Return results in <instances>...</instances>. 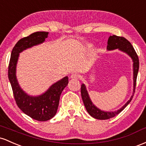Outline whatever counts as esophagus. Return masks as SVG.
Here are the masks:
<instances>
[{"instance_id":"34e87169","label":"esophagus","mask_w":146,"mask_h":146,"mask_svg":"<svg viewBox=\"0 0 146 146\" xmlns=\"http://www.w3.org/2000/svg\"><path fill=\"white\" fill-rule=\"evenodd\" d=\"M70 78H71L72 79H78V75L77 74H72L71 75V76H70Z\"/></svg>"}]
</instances>
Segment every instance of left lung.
Instances as JSON below:
<instances>
[{
  "label": "left lung",
  "instance_id": "left-lung-1",
  "mask_svg": "<svg viewBox=\"0 0 146 146\" xmlns=\"http://www.w3.org/2000/svg\"><path fill=\"white\" fill-rule=\"evenodd\" d=\"M107 49L108 50H115V49H119L121 51L125 52L132 58L133 60V74H134V93L135 92L136 84H137V74H138L139 68V57L137 55V52H135V49L132 44L130 43L127 39L122 36H118L113 35L109 37L108 40V46ZM81 92L82 99H83V104H84L85 107L89 113L90 115L96 119H100V120H106V119H109L112 118L117 114H119L123 110L126 106H127L133 98L134 95L131 96V98L127 101L126 104L121 109L118 110L117 111L114 112H104V111L101 110L96 107L94 104L92 103L90 96L88 95V92L86 90V88L84 84H82L81 87Z\"/></svg>",
  "mask_w": 146,
  "mask_h": 146
}]
</instances>
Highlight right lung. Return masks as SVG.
<instances>
[{
	"mask_svg": "<svg viewBox=\"0 0 146 146\" xmlns=\"http://www.w3.org/2000/svg\"><path fill=\"white\" fill-rule=\"evenodd\" d=\"M47 34L48 32H36L20 39L11 51L8 67V78L18 107L25 114L39 121H48L54 117L62 91L68 84V77L65 76L52 85L43 94L30 96L21 90L18 83L16 66L19 53L34 45L42 43L47 37Z\"/></svg>",
	"mask_w": 146,
	"mask_h": 146,
	"instance_id": "right-lung-1",
	"label": "right lung"
}]
</instances>
